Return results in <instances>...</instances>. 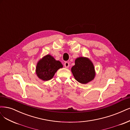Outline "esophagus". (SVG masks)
Masks as SVG:
<instances>
[{"instance_id":"obj_1","label":"esophagus","mask_w":130,"mask_h":130,"mask_svg":"<svg viewBox=\"0 0 130 130\" xmlns=\"http://www.w3.org/2000/svg\"><path fill=\"white\" fill-rule=\"evenodd\" d=\"M64 66L65 68H69V62H65L64 63Z\"/></svg>"}]
</instances>
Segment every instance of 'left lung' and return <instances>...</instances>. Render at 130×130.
<instances>
[{
    "instance_id": "8db88e82",
    "label": "left lung",
    "mask_w": 130,
    "mask_h": 130,
    "mask_svg": "<svg viewBox=\"0 0 130 130\" xmlns=\"http://www.w3.org/2000/svg\"><path fill=\"white\" fill-rule=\"evenodd\" d=\"M75 79L82 84L91 81L95 76V71L92 62L87 57H79L75 61V65L71 68Z\"/></svg>"
}]
</instances>
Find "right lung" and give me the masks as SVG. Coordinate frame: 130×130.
<instances>
[{
    "label": "right lung",
    "instance_id": "obj_1",
    "mask_svg": "<svg viewBox=\"0 0 130 130\" xmlns=\"http://www.w3.org/2000/svg\"><path fill=\"white\" fill-rule=\"evenodd\" d=\"M63 67L61 62L56 61L51 55L43 57L38 62L36 74L38 77L43 80L51 79L58 69Z\"/></svg>",
    "mask_w": 130,
    "mask_h": 130
}]
</instances>
